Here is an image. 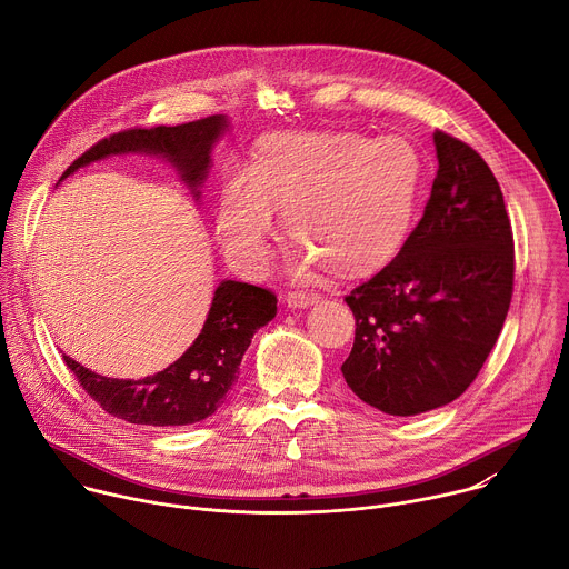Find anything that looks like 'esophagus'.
<instances>
[{
    "instance_id": "obj_1",
    "label": "esophagus",
    "mask_w": 569,
    "mask_h": 569,
    "mask_svg": "<svg viewBox=\"0 0 569 569\" xmlns=\"http://www.w3.org/2000/svg\"><path fill=\"white\" fill-rule=\"evenodd\" d=\"M317 301H319V295H315V292H288L286 295V303L290 308H306Z\"/></svg>"
}]
</instances>
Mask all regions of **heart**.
I'll return each instance as SVG.
<instances>
[{
    "label": "heart",
    "instance_id": "obj_1",
    "mask_svg": "<svg viewBox=\"0 0 569 569\" xmlns=\"http://www.w3.org/2000/svg\"><path fill=\"white\" fill-rule=\"evenodd\" d=\"M423 173L419 148L398 134H272L259 143L248 171L224 176L218 240L240 272H266L279 207L286 233L301 248V272L319 263L338 277H362L402 248Z\"/></svg>",
    "mask_w": 569,
    "mask_h": 569
}]
</instances>
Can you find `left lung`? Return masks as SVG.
<instances>
[{
	"label": "left lung",
	"mask_w": 569,
	"mask_h": 569,
	"mask_svg": "<svg viewBox=\"0 0 569 569\" xmlns=\"http://www.w3.org/2000/svg\"><path fill=\"white\" fill-rule=\"evenodd\" d=\"M435 146L423 218L391 263L345 297L356 317L345 380L391 417L459 398L498 342L513 295V231L493 171L443 130Z\"/></svg>",
	"instance_id": "left-lung-1"
}]
</instances>
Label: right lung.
<instances>
[{
    "mask_svg": "<svg viewBox=\"0 0 569 569\" xmlns=\"http://www.w3.org/2000/svg\"><path fill=\"white\" fill-rule=\"evenodd\" d=\"M224 128V117L213 114L180 126L121 130L80 154L60 180L103 157L139 150L167 157L198 196L196 189L209 173L211 146ZM274 315L277 295L272 290L242 281H222L213 292L200 336L164 371L141 380H119L99 376L69 356L62 358L76 380L108 415L137 426H191L209 419L224 402L254 333Z\"/></svg>",
    "mask_w": 569,
    "mask_h": 569,
    "instance_id": "add662e5",
    "label": "right lung"
}]
</instances>
